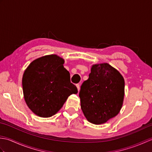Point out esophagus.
<instances>
[{"mask_svg":"<svg viewBox=\"0 0 152 152\" xmlns=\"http://www.w3.org/2000/svg\"><path fill=\"white\" fill-rule=\"evenodd\" d=\"M76 87H77V89H78V91H80V84H76Z\"/></svg>","mask_w":152,"mask_h":152,"instance_id":"34e87169","label":"esophagus"}]
</instances>
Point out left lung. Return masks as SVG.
Listing matches in <instances>:
<instances>
[{"instance_id":"obj_1","label":"left lung","mask_w":152,"mask_h":152,"mask_svg":"<svg viewBox=\"0 0 152 152\" xmlns=\"http://www.w3.org/2000/svg\"><path fill=\"white\" fill-rule=\"evenodd\" d=\"M124 95V78L118 70L106 63L93 64L79 93L82 110L91 124H104L120 112Z\"/></svg>"}]
</instances>
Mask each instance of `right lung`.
<instances>
[{"mask_svg":"<svg viewBox=\"0 0 152 152\" xmlns=\"http://www.w3.org/2000/svg\"><path fill=\"white\" fill-rule=\"evenodd\" d=\"M64 63L57 55H48L34 60L25 69L22 78L24 99L37 115H55L70 95L78 93Z\"/></svg>","mask_w":152,"mask_h":152,"instance_id":"add662e5","label":"right lung"}]
</instances>
